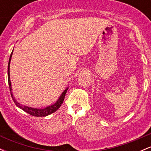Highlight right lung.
Instances as JSON below:
<instances>
[{"label": "right lung", "instance_id": "add662e5", "mask_svg": "<svg viewBox=\"0 0 151 151\" xmlns=\"http://www.w3.org/2000/svg\"><path fill=\"white\" fill-rule=\"evenodd\" d=\"M12 54H13V52H11V55H10V59H9V62H8V84H9V88H10V94H11L12 98H13V101L15 104V105L17 106H18L19 108H20L24 111L27 112V114H29L31 116H46L50 115V114L54 113V112L56 111L58 109L60 108V106L62 105V104L63 103L64 99H65V94L67 93V89H65L64 91V92L62 93V95L60 96V99H58V101L55 104L50 106L47 107L45 109H34V108H31V107H28V106H22L20 104H19L15 101V99L13 98V93H12L11 91V83H10V60H11V57H12Z\"/></svg>", "mask_w": 151, "mask_h": 151}]
</instances>
